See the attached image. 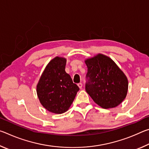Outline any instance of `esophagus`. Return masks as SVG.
Returning <instances> with one entry per match:
<instances>
[{"mask_svg": "<svg viewBox=\"0 0 149 149\" xmlns=\"http://www.w3.org/2000/svg\"><path fill=\"white\" fill-rule=\"evenodd\" d=\"M77 85H78V87L80 88V89H81V88L83 87V84H81V83H79V84H78Z\"/></svg>", "mask_w": 149, "mask_h": 149, "instance_id": "34e87169", "label": "esophagus"}]
</instances>
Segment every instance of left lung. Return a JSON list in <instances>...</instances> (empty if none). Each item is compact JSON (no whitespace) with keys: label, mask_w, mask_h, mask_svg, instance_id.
I'll use <instances>...</instances> for the list:
<instances>
[{"label":"left lung","mask_w":149,"mask_h":149,"mask_svg":"<svg viewBox=\"0 0 149 149\" xmlns=\"http://www.w3.org/2000/svg\"><path fill=\"white\" fill-rule=\"evenodd\" d=\"M85 90L95 103L105 109L119 105L127 93L128 81L109 57L98 54L85 60Z\"/></svg>","instance_id":"left-lung-1"}]
</instances>
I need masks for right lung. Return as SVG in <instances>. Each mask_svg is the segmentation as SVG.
Masks as SVG:
<instances>
[{"label": "right lung", "mask_w": 149, "mask_h": 149, "mask_svg": "<svg viewBox=\"0 0 149 149\" xmlns=\"http://www.w3.org/2000/svg\"><path fill=\"white\" fill-rule=\"evenodd\" d=\"M66 60L56 57L45 69L37 86L41 104L49 112L62 114L74 101L79 87L65 71Z\"/></svg>", "instance_id": "add662e5"}]
</instances>
